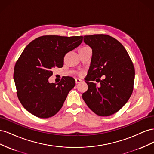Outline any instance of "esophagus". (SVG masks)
Here are the masks:
<instances>
[{
	"label": "esophagus",
	"instance_id": "esophagus-1",
	"mask_svg": "<svg viewBox=\"0 0 154 154\" xmlns=\"http://www.w3.org/2000/svg\"><path fill=\"white\" fill-rule=\"evenodd\" d=\"M75 82H76V83H80L82 82V80H81V79H79V78H76Z\"/></svg>",
	"mask_w": 154,
	"mask_h": 154
}]
</instances>
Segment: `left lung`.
<instances>
[{
    "mask_svg": "<svg viewBox=\"0 0 154 154\" xmlns=\"http://www.w3.org/2000/svg\"><path fill=\"white\" fill-rule=\"evenodd\" d=\"M92 49V58L85 80L88 90L82 97L87 105L100 116L117 112L126 104L133 91L134 65L127 50L119 41L106 35L83 36ZM103 75L104 79L100 80ZM100 82L97 86L92 82Z\"/></svg>",
    "mask_w": 154,
    "mask_h": 154,
    "instance_id": "obj_1",
    "label": "left lung"
}]
</instances>
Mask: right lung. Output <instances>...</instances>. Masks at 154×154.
I'll list each match as a JSON object with an SVG mask.
<instances>
[{"label":"right lung","instance_id":"obj_1","mask_svg":"<svg viewBox=\"0 0 154 154\" xmlns=\"http://www.w3.org/2000/svg\"><path fill=\"white\" fill-rule=\"evenodd\" d=\"M83 36L47 35L27 45L14 68V81L18 100L36 117L48 118L62 108L75 80L67 76L57 84L49 83L52 69L62 67L63 58L82 42Z\"/></svg>","mask_w":154,"mask_h":154}]
</instances>
